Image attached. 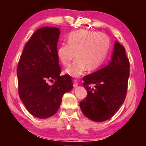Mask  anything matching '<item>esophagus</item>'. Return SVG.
Returning <instances> with one entry per match:
<instances>
[{
  "mask_svg": "<svg viewBox=\"0 0 146 146\" xmlns=\"http://www.w3.org/2000/svg\"><path fill=\"white\" fill-rule=\"evenodd\" d=\"M78 82H77V80L75 79V80H73V87L74 88H76L78 86Z\"/></svg>",
  "mask_w": 146,
  "mask_h": 146,
  "instance_id": "obj_1",
  "label": "esophagus"
}]
</instances>
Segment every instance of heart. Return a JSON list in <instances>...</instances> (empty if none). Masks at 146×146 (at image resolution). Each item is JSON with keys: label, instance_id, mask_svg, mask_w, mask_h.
<instances>
[{"label": "heart", "instance_id": "heart-1", "mask_svg": "<svg viewBox=\"0 0 146 146\" xmlns=\"http://www.w3.org/2000/svg\"><path fill=\"white\" fill-rule=\"evenodd\" d=\"M68 44H62L56 49V56L63 66H68L65 72L73 77H79L84 71H94L104 60L110 47L108 36L102 33L86 29L73 31L69 35Z\"/></svg>", "mask_w": 146, "mask_h": 146}]
</instances>
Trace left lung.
<instances>
[{"label": "left lung", "instance_id": "left-lung-1", "mask_svg": "<svg viewBox=\"0 0 146 146\" xmlns=\"http://www.w3.org/2000/svg\"><path fill=\"white\" fill-rule=\"evenodd\" d=\"M129 76V62L125 48L116 41L108 65L83 77V86L88 92L80 102L83 114L97 122L111 118L124 102ZM91 83L95 88L88 86Z\"/></svg>", "mask_w": 146, "mask_h": 146}]
</instances>
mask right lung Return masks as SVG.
Listing matches in <instances>:
<instances>
[{
    "mask_svg": "<svg viewBox=\"0 0 146 146\" xmlns=\"http://www.w3.org/2000/svg\"><path fill=\"white\" fill-rule=\"evenodd\" d=\"M60 33V29L53 27L36 30L24 47L17 66L20 98L28 111L39 118L55 115L64 94L73 87L70 75H60L56 56Z\"/></svg>",
    "mask_w": 146,
    "mask_h": 146,
    "instance_id": "right-lung-1",
    "label": "right lung"
}]
</instances>
